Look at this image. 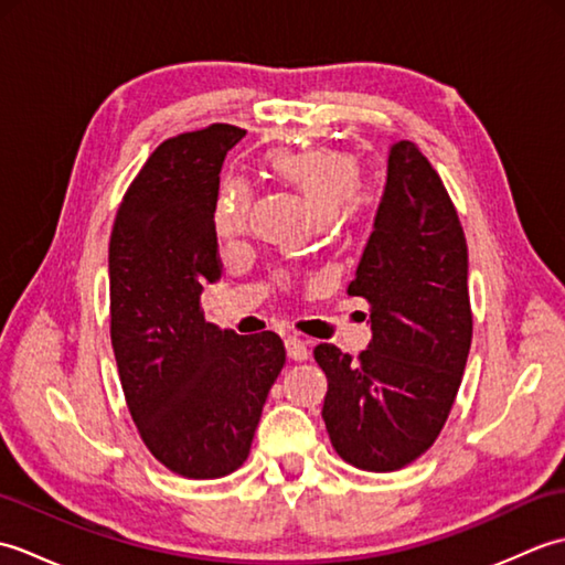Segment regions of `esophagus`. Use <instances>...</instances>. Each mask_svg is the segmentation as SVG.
I'll list each match as a JSON object with an SVG mask.
<instances>
[{
    "instance_id": "1",
    "label": "esophagus",
    "mask_w": 565,
    "mask_h": 565,
    "mask_svg": "<svg viewBox=\"0 0 565 565\" xmlns=\"http://www.w3.org/2000/svg\"><path fill=\"white\" fill-rule=\"evenodd\" d=\"M284 344H286V354H289V359H294V362H306L308 354H310L308 342L301 340V338H296V334H289Z\"/></svg>"
}]
</instances>
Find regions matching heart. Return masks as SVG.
<instances>
[{"label":"heart","instance_id":"1","mask_svg":"<svg viewBox=\"0 0 565 565\" xmlns=\"http://www.w3.org/2000/svg\"><path fill=\"white\" fill-rule=\"evenodd\" d=\"M269 170L294 186L320 218L356 223L374 209L376 194L359 182V167L350 152L318 146L306 150H274ZM249 215V186L243 179H227L213 209V231L221 239L245 233Z\"/></svg>","mask_w":565,"mask_h":565}]
</instances>
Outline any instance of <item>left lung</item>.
I'll use <instances>...</instances> for the list:
<instances>
[{"label": "left lung", "instance_id": "8db88e82", "mask_svg": "<svg viewBox=\"0 0 565 565\" xmlns=\"http://www.w3.org/2000/svg\"><path fill=\"white\" fill-rule=\"evenodd\" d=\"M347 294L366 298L371 344L356 359L334 344L313 350L328 376L322 419L347 463L398 471L439 437L473 334L459 213L411 140L388 152L374 231Z\"/></svg>", "mask_w": 565, "mask_h": 565}]
</instances>
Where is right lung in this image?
Instances as JSON below:
<instances>
[{"mask_svg": "<svg viewBox=\"0 0 565 565\" xmlns=\"http://www.w3.org/2000/svg\"><path fill=\"white\" fill-rule=\"evenodd\" d=\"M243 128L213 124L160 142L130 182L109 243L111 344L140 439L172 473L209 481L245 463L286 364L276 332L203 320L221 279L213 209Z\"/></svg>", "mask_w": 565, "mask_h": 565, "instance_id": "obj_1", "label": "right lung"}]
</instances>
